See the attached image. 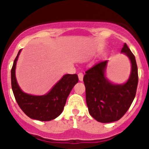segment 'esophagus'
Here are the masks:
<instances>
[{"instance_id": "esophagus-1", "label": "esophagus", "mask_w": 149, "mask_h": 149, "mask_svg": "<svg viewBox=\"0 0 149 149\" xmlns=\"http://www.w3.org/2000/svg\"><path fill=\"white\" fill-rule=\"evenodd\" d=\"M78 76H79V81H82L83 80V76H84V75H83L82 73H79V74H78Z\"/></svg>"}]
</instances>
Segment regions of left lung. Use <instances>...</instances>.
<instances>
[{
	"label": "left lung",
	"instance_id": "obj_1",
	"mask_svg": "<svg viewBox=\"0 0 149 149\" xmlns=\"http://www.w3.org/2000/svg\"><path fill=\"white\" fill-rule=\"evenodd\" d=\"M121 52L128 56L131 63V75L125 84H114L107 79L104 71L108 61L96 63L85 72L83 78L88 111L100 123H112L121 119L136 95L138 70L135 56L126 44Z\"/></svg>",
	"mask_w": 149,
	"mask_h": 149
}]
</instances>
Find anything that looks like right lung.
<instances>
[{
  "label": "right lung",
  "mask_w": 149,
  "mask_h": 149,
  "mask_svg": "<svg viewBox=\"0 0 149 149\" xmlns=\"http://www.w3.org/2000/svg\"><path fill=\"white\" fill-rule=\"evenodd\" d=\"M21 50L16 56L11 70L12 89L16 102L25 114L31 119L40 121L54 120L61 113L70 91L79 81L77 74L65 75L47 94H27L21 91L15 78L16 62Z\"/></svg>",
  "instance_id": "right-lung-1"
}]
</instances>
